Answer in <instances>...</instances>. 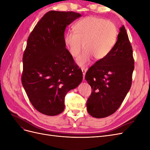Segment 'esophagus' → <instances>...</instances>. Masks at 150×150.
<instances>
[{"mask_svg": "<svg viewBox=\"0 0 150 150\" xmlns=\"http://www.w3.org/2000/svg\"><path fill=\"white\" fill-rule=\"evenodd\" d=\"M81 70H82L83 74V79H84V76H85L86 72V69H85L84 67H82V68H81Z\"/></svg>", "mask_w": 150, "mask_h": 150, "instance_id": "1", "label": "esophagus"}]
</instances>
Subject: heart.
<instances>
[{
    "instance_id": "b5f03b06",
    "label": "heart",
    "mask_w": 150,
    "mask_h": 150,
    "mask_svg": "<svg viewBox=\"0 0 150 150\" xmlns=\"http://www.w3.org/2000/svg\"><path fill=\"white\" fill-rule=\"evenodd\" d=\"M74 33L69 32L64 36V42L71 55L76 57L83 48V53L77 59L76 62L84 66L91 59L105 58L114 47L117 40L116 25L102 18L88 17L76 22Z\"/></svg>"
}]
</instances>
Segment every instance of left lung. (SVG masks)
I'll return each mask as SVG.
<instances>
[{"label": "left lung", "mask_w": 150, "mask_h": 150, "mask_svg": "<svg viewBox=\"0 0 150 150\" xmlns=\"http://www.w3.org/2000/svg\"><path fill=\"white\" fill-rule=\"evenodd\" d=\"M134 64L132 47L122 25L110 53L86 73L85 79L92 88L86 103L91 116L103 118L120 108L131 88Z\"/></svg>", "instance_id": "8db88e82"}]
</instances>
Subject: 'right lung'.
I'll list each match as a JSON object with an SVG mask.
<instances>
[{
	"label": "right lung",
	"mask_w": 150,
	"mask_h": 150,
	"mask_svg": "<svg viewBox=\"0 0 150 150\" xmlns=\"http://www.w3.org/2000/svg\"><path fill=\"white\" fill-rule=\"evenodd\" d=\"M81 16L74 12L49 11L28 38L21 81L31 104L42 114L61 113L66 94L83 80L64 42L66 28Z\"/></svg>",
	"instance_id": "add662e5"
}]
</instances>
